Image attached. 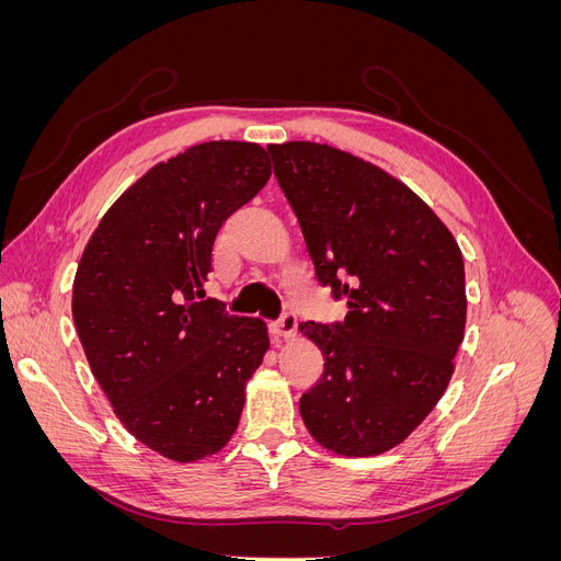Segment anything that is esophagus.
Returning <instances> with one entry per match:
<instances>
[{"instance_id": "34e87169", "label": "esophagus", "mask_w": 561, "mask_h": 561, "mask_svg": "<svg viewBox=\"0 0 561 561\" xmlns=\"http://www.w3.org/2000/svg\"><path fill=\"white\" fill-rule=\"evenodd\" d=\"M271 332H274L280 339H293L295 332H297V316L295 313H283V318L271 325Z\"/></svg>"}]
</instances>
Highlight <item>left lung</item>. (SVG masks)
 <instances>
[{
  "instance_id": "left-lung-1",
  "label": "left lung",
  "mask_w": 561,
  "mask_h": 561,
  "mask_svg": "<svg viewBox=\"0 0 561 561\" xmlns=\"http://www.w3.org/2000/svg\"><path fill=\"white\" fill-rule=\"evenodd\" d=\"M339 325L299 322L325 369L299 400L320 447L379 456L404 443L454 375L466 330L463 254L447 225L383 168L330 145H268Z\"/></svg>"
}]
</instances>
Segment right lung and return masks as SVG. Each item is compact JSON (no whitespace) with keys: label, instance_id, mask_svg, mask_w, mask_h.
Listing matches in <instances>:
<instances>
[{"label":"right lung","instance_id":"add662e5","mask_svg":"<svg viewBox=\"0 0 561 561\" xmlns=\"http://www.w3.org/2000/svg\"><path fill=\"white\" fill-rule=\"evenodd\" d=\"M268 178L257 142L194 145L135 180L83 248L72 285L79 342L116 419L168 461L225 449L268 351L264 320L198 301L225 219Z\"/></svg>","mask_w":561,"mask_h":561}]
</instances>
